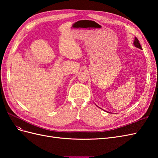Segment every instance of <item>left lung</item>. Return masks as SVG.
<instances>
[{"mask_svg": "<svg viewBox=\"0 0 158 158\" xmlns=\"http://www.w3.org/2000/svg\"><path fill=\"white\" fill-rule=\"evenodd\" d=\"M133 44H134V45H135L136 47H137V48L140 49H142V47H141V45H140V43H139V41H138V40L137 39L136 37H135V41H134Z\"/></svg>", "mask_w": 158, "mask_h": 158, "instance_id": "8db88e82", "label": "left lung"}]
</instances>
